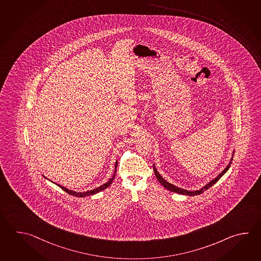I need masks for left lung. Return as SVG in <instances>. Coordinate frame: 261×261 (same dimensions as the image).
<instances>
[{"label":"left lung","instance_id":"obj_1","mask_svg":"<svg viewBox=\"0 0 261 261\" xmlns=\"http://www.w3.org/2000/svg\"><path fill=\"white\" fill-rule=\"evenodd\" d=\"M232 160V158H231ZM229 166H230V164H229L225 169H224L219 175H218L215 179H213L212 181H210L209 183H208L207 185H205V186L202 188V190H200V191H197V192H188V191H184V190H181L180 188H177V187L174 186V185H172L170 183H168L167 181H165L162 176H160L159 173L157 172L156 170V168L153 167V170H154V174L156 177H157V179L159 181L160 183L162 184V186L165 188L166 190H168V191H170V192H176V193H179V194H185V195H189V196H194V195H199V194H201L202 192H204V191H206L208 190L210 187L213 186L215 183H217L219 179H220V177L223 176L224 174L228 171V169L229 168Z\"/></svg>","mask_w":261,"mask_h":261}]
</instances>
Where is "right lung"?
Wrapping results in <instances>:
<instances>
[{"label":"right lung","mask_w":261,"mask_h":261,"mask_svg":"<svg viewBox=\"0 0 261 261\" xmlns=\"http://www.w3.org/2000/svg\"><path fill=\"white\" fill-rule=\"evenodd\" d=\"M117 163H116V165H115V172H114V174H113V176H112V178L110 179V180L108 181L107 183H105V184H103L102 186L98 187L97 189H95V190H92V191H89V192H72V191H69V190H68V189H66V188H64V187L60 186V185H59V188H61L64 192H67V193H69V194H70V195H73V196L75 197H85V196H89V195H93V194H96V193H97V192H102L103 190H105V189H107L108 187L110 186L111 184L112 183V181H113V179H114V177H115V173H116V168H117Z\"/></svg>","instance_id":"add662e5"}]
</instances>
